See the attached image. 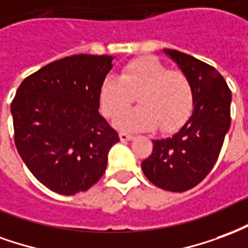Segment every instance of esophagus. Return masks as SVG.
<instances>
[{
  "label": "esophagus",
  "mask_w": 248,
  "mask_h": 248,
  "mask_svg": "<svg viewBox=\"0 0 248 248\" xmlns=\"http://www.w3.org/2000/svg\"><path fill=\"white\" fill-rule=\"evenodd\" d=\"M119 137H120V141H123V142L131 141L132 139H133V136H132V135H129V133H124V132H122V133L119 135Z\"/></svg>",
  "instance_id": "obj_1"
}]
</instances>
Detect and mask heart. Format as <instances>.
<instances>
[{"mask_svg": "<svg viewBox=\"0 0 248 248\" xmlns=\"http://www.w3.org/2000/svg\"><path fill=\"white\" fill-rule=\"evenodd\" d=\"M140 104L133 111L126 110L134 96ZM103 115L115 120L120 131L144 132L160 126L171 132L185 124L193 109V88L181 71H170L153 57L137 58L123 68L120 78L108 77L99 88Z\"/></svg>", "mask_w": 248, "mask_h": 248, "instance_id": "obj_1", "label": "heart"}]
</instances>
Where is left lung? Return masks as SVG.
I'll use <instances>...</instances> for the list:
<instances>
[{
    "mask_svg": "<svg viewBox=\"0 0 248 248\" xmlns=\"http://www.w3.org/2000/svg\"><path fill=\"white\" fill-rule=\"evenodd\" d=\"M164 52L190 82L193 112L173 136L153 140L141 168L153 185L180 193L198 185L217 162L230 128L231 91L214 67L177 50Z\"/></svg>",
    "mask_w": 248,
    "mask_h": 248,
    "instance_id": "8db88e82",
    "label": "left lung"
}]
</instances>
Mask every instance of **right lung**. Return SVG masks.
Returning a JSON list of instances; mask_svg holds the SVG:
<instances>
[{
  "label": "right lung",
  "mask_w": 248,
  "mask_h": 248,
  "mask_svg": "<svg viewBox=\"0 0 248 248\" xmlns=\"http://www.w3.org/2000/svg\"><path fill=\"white\" fill-rule=\"evenodd\" d=\"M111 55L66 57L28 77L10 111L19 156L42 185L72 196L88 190L107 169L117 132L99 113V88Z\"/></svg>",
  "instance_id": "right-lung-1"
}]
</instances>
